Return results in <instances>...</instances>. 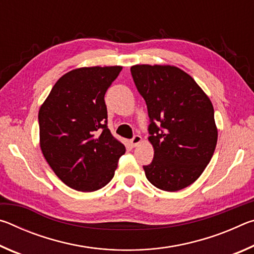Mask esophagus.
Returning <instances> with one entry per match:
<instances>
[{"label": "esophagus", "instance_id": "esophagus-1", "mask_svg": "<svg viewBox=\"0 0 254 254\" xmlns=\"http://www.w3.org/2000/svg\"><path fill=\"white\" fill-rule=\"evenodd\" d=\"M141 140H142V137H141L139 134H135L130 140V143H131L132 147H136V145L141 142Z\"/></svg>", "mask_w": 254, "mask_h": 254}]
</instances>
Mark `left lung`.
<instances>
[{
  "label": "left lung",
  "mask_w": 254,
  "mask_h": 254,
  "mask_svg": "<svg viewBox=\"0 0 254 254\" xmlns=\"http://www.w3.org/2000/svg\"><path fill=\"white\" fill-rule=\"evenodd\" d=\"M133 81L148 107L153 160L143 166L154 187L177 191L205 170L217 142L209 98L187 72L174 66L131 67Z\"/></svg>",
  "instance_id": "1"
}]
</instances>
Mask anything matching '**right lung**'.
I'll use <instances>...</instances> for the list:
<instances>
[{"instance_id": "right-lung-1", "label": "right lung", "mask_w": 254, "mask_h": 254, "mask_svg": "<svg viewBox=\"0 0 254 254\" xmlns=\"http://www.w3.org/2000/svg\"><path fill=\"white\" fill-rule=\"evenodd\" d=\"M122 67H84L60 77L40 107L42 153L58 178L78 191L111 182L126 147L107 127L104 96Z\"/></svg>"}]
</instances>
